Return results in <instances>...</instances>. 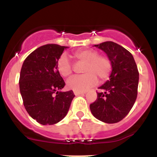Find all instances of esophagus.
Wrapping results in <instances>:
<instances>
[{"mask_svg":"<svg viewBox=\"0 0 157 157\" xmlns=\"http://www.w3.org/2000/svg\"><path fill=\"white\" fill-rule=\"evenodd\" d=\"M74 93L75 96H79V95H83L86 93V92H79V91H74Z\"/></svg>","mask_w":157,"mask_h":157,"instance_id":"1","label":"esophagus"}]
</instances>
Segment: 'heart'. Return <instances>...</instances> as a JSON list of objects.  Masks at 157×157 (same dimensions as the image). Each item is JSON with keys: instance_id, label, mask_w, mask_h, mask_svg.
Segmentation results:
<instances>
[{"instance_id": "1", "label": "heart", "mask_w": 157, "mask_h": 157, "mask_svg": "<svg viewBox=\"0 0 157 157\" xmlns=\"http://www.w3.org/2000/svg\"><path fill=\"white\" fill-rule=\"evenodd\" d=\"M77 60L85 62L83 75L74 76L67 82V86L74 91L83 92L94 86L99 77L101 81L109 78L112 71L110 60L104 55H98L93 49H84L74 53ZM57 69L63 77H68L72 73V65L67 55H61L57 61Z\"/></svg>"}]
</instances>
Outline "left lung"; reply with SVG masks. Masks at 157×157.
I'll return each mask as SVG.
<instances>
[{"label": "left lung", "instance_id": "8db88e82", "mask_svg": "<svg viewBox=\"0 0 157 157\" xmlns=\"http://www.w3.org/2000/svg\"><path fill=\"white\" fill-rule=\"evenodd\" d=\"M95 47L103 51L112 64L109 80L99 89L97 99L90 109L96 118L114 124L121 121L132 109L137 96L139 73L133 55L118 44L105 42Z\"/></svg>", "mask_w": 157, "mask_h": 157}]
</instances>
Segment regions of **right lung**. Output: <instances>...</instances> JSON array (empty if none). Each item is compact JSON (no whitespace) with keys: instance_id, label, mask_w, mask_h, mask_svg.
<instances>
[{"instance_id":"1","label":"right lung","mask_w":157,"mask_h":157,"mask_svg":"<svg viewBox=\"0 0 157 157\" xmlns=\"http://www.w3.org/2000/svg\"><path fill=\"white\" fill-rule=\"evenodd\" d=\"M68 47L47 44L33 51L20 71V91L28 114L39 124H55L63 119L75 96L65 86L57 69V61Z\"/></svg>"}]
</instances>
